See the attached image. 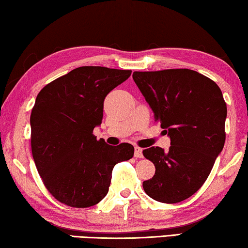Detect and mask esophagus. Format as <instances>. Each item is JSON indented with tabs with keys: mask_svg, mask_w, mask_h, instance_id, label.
<instances>
[{
	"mask_svg": "<svg viewBox=\"0 0 248 248\" xmlns=\"http://www.w3.org/2000/svg\"><path fill=\"white\" fill-rule=\"evenodd\" d=\"M135 157L136 158H142V149L138 146L135 147Z\"/></svg>",
	"mask_w": 248,
	"mask_h": 248,
	"instance_id": "obj_1",
	"label": "esophagus"
}]
</instances>
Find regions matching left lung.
Instances as JSON below:
<instances>
[{
    "mask_svg": "<svg viewBox=\"0 0 248 248\" xmlns=\"http://www.w3.org/2000/svg\"><path fill=\"white\" fill-rule=\"evenodd\" d=\"M132 78L170 138V147L142 151L155 175L144 181L156 201L176 203L193 195L208 179L225 145L227 106L221 90L187 68L134 72Z\"/></svg>",
    "mask_w": 248,
    "mask_h": 248,
    "instance_id": "left-lung-1",
    "label": "left lung"
}]
</instances>
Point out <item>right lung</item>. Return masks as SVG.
<instances>
[{
  "instance_id": "add662e5",
  "label": "right lung",
  "mask_w": 248,
  "mask_h": 248,
  "mask_svg": "<svg viewBox=\"0 0 248 248\" xmlns=\"http://www.w3.org/2000/svg\"><path fill=\"white\" fill-rule=\"evenodd\" d=\"M131 71L82 66L38 93L31 111V151L46 189L62 203L88 208L109 191L116 164L134 156V146L97 140L93 129L103 118V102Z\"/></svg>"
}]
</instances>
